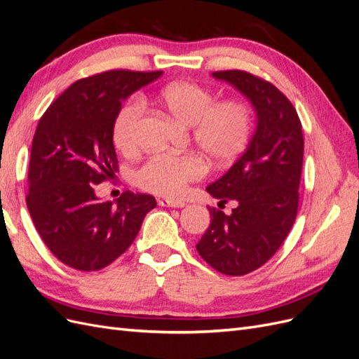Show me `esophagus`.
<instances>
[{"label":"esophagus","mask_w":359,"mask_h":359,"mask_svg":"<svg viewBox=\"0 0 359 359\" xmlns=\"http://www.w3.org/2000/svg\"><path fill=\"white\" fill-rule=\"evenodd\" d=\"M158 203L161 206H169V208H184L186 203L181 202V201H172V199H161L158 201Z\"/></svg>","instance_id":"esophagus-1"}]
</instances>
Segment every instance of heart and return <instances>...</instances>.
Here are the masks:
<instances>
[{"mask_svg":"<svg viewBox=\"0 0 359 359\" xmlns=\"http://www.w3.org/2000/svg\"><path fill=\"white\" fill-rule=\"evenodd\" d=\"M160 99L168 112L184 126H193V140L215 163L231 161L245 149L253 130L250 107L238 100L215 104L214 94L201 85L175 82L161 90ZM145 112L140 95L119 109L114 124V142L124 154L139 144V126ZM203 160L193 153H161L149 157L136 172V181L147 191L177 198L187 184L205 175Z\"/></svg>","mask_w":359,"mask_h":359,"instance_id":"obj_1","label":"heart"}]
</instances>
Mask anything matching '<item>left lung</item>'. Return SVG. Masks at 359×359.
<instances>
[{
  "mask_svg": "<svg viewBox=\"0 0 359 359\" xmlns=\"http://www.w3.org/2000/svg\"><path fill=\"white\" fill-rule=\"evenodd\" d=\"M252 103L256 130L244 154L206 187L212 198L236 201L231 215L210 210L211 223L196 248L226 276L262 266L286 240L297 219L304 137L295 107L273 83L243 70L214 72Z\"/></svg>",
  "mask_w": 359,
  "mask_h": 359,
  "instance_id": "1",
  "label": "left lung"
}]
</instances>
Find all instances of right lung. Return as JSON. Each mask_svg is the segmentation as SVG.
Here are the masks:
<instances>
[{
  "mask_svg": "<svg viewBox=\"0 0 359 359\" xmlns=\"http://www.w3.org/2000/svg\"><path fill=\"white\" fill-rule=\"evenodd\" d=\"M161 72L111 70L76 81L40 118L32 139L27 206L36 229L58 260L99 271L132 245L149 194L124 191L115 202L95 196V184L118 170L114 124L123 102Z\"/></svg>",
  "mask_w": 359,
  "mask_h": 359,
  "instance_id": "right-lung-1",
  "label": "right lung"
}]
</instances>
